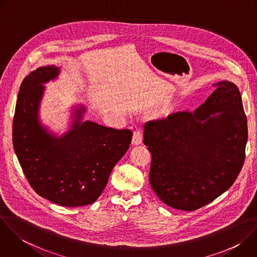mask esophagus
Here are the masks:
<instances>
[{"mask_svg": "<svg viewBox=\"0 0 257 257\" xmlns=\"http://www.w3.org/2000/svg\"><path fill=\"white\" fill-rule=\"evenodd\" d=\"M143 139V134L141 130H135L133 133V137H132V144L134 145H138L141 144Z\"/></svg>", "mask_w": 257, "mask_h": 257, "instance_id": "34e87169", "label": "esophagus"}]
</instances>
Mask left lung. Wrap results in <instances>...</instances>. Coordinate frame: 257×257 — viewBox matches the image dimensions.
Instances as JSON below:
<instances>
[{
  "label": "left lung",
  "instance_id": "obj_1",
  "mask_svg": "<svg viewBox=\"0 0 257 257\" xmlns=\"http://www.w3.org/2000/svg\"><path fill=\"white\" fill-rule=\"evenodd\" d=\"M213 86L194 112L144 125L151 186L176 209L193 211L213 201L233 185L244 164L248 129L240 91L230 81Z\"/></svg>",
  "mask_w": 257,
  "mask_h": 257
}]
</instances>
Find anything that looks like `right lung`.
<instances>
[{
	"instance_id": "add662e5",
	"label": "right lung",
	"mask_w": 257,
	"mask_h": 257,
	"mask_svg": "<svg viewBox=\"0 0 257 257\" xmlns=\"http://www.w3.org/2000/svg\"><path fill=\"white\" fill-rule=\"evenodd\" d=\"M59 68L41 67L23 80L13 120V145L22 171L40 196L62 206L93 203L116 164L129 149L132 131L81 122L80 106L71 129L57 137L42 126L39 107L45 86Z\"/></svg>"
}]
</instances>
